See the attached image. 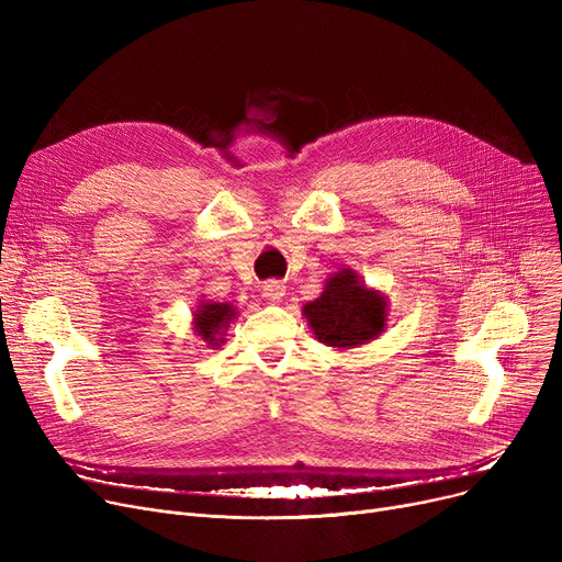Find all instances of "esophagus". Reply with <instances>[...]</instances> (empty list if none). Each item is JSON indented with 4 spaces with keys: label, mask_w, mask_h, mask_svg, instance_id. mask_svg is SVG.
Here are the masks:
<instances>
[{
    "label": "esophagus",
    "mask_w": 562,
    "mask_h": 562,
    "mask_svg": "<svg viewBox=\"0 0 562 562\" xmlns=\"http://www.w3.org/2000/svg\"><path fill=\"white\" fill-rule=\"evenodd\" d=\"M261 293H263V299H266V301L280 303V301L286 296V286H284L282 282H278V280H271V282H263Z\"/></svg>",
    "instance_id": "obj_1"
}]
</instances>
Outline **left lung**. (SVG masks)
I'll use <instances>...</instances> for the list:
<instances>
[{"label":"left lung","mask_w":562,"mask_h":562,"mask_svg":"<svg viewBox=\"0 0 562 562\" xmlns=\"http://www.w3.org/2000/svg\"><path fill=\"white\" fill-rule=\"evenodd\" d=\"M316 339L333 348H356L387 326V299L369 289L352 269L326 280L321 296L303 307Z\"/></svg>","instance_id":"1"}]
</instances>
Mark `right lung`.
Masks as SVG:
<instances>
[{
  "label": "right lung",
  "instance_id": "1",
  "mask_svg": "<svg viewBox=\"0 0 562 562\" xmlns=\"http://www.w3.org/2000/svg\"><path fill=\"white\" fill-rule=\"evenodd\" d=\"M234 316H236V310L229 303L200 301L193 314V330L210 346H221L225 341L223 333L229 328Z\"/></svg>",
  "mask_w": 562,
  "mask_h": 562
}]
</instances>
